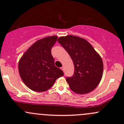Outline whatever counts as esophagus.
<instances>
[{
  "mask_svg": "<svg viewBox=\"0 0 124 124\" xmlns=\"http://www.w3.org/2000/svg\"><path fill=\"white\" fill-rule=\"evenodd\" d=\"M61 69H62V70L64 71V67H63V66H62V67H61Z\"/></svg>",
  "mask_w": 124,
  "mask_h": 124,
  "instance_id": "obj_1",
  "label": "esophagus"
}]
</instances>
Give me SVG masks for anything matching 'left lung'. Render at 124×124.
Wrapping results in <instances>:
<instances>
[{"label": "left lung", "mask_w": 124, "mask_h": 124, "mask_svg": "<svg viewBox=\"0 0 124 124\" xmlns=\"http://www.w3.org/2000/svg\"><path fill=\"white\" fill-rule=\"evenodd\" d=\"M58 42L68 53L75 67L74 74L66 81L74 93L87 94L93 91L101 79V58L87 40L73 35L60 37Z\"/></svg>", "instance_id": "8db88e82"}]
</instances>
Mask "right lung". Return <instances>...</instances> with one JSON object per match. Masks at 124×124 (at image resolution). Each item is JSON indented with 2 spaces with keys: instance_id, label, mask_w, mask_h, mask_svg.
I'll return each mask as SVG.
<instances>
[{
  "instance_id": "obj_1",
  "label": "right lung",
  "mask_w": 124,
  "mask_h": 124,
  "mask_svg": "<svg viewBox=\"0 0 124 124\" xmlns=\"http://www.w3.org/2000/svg\"><path fill=\"white\" fill-rule=\"evenodd\" d=\"M57 36L46 37L34 43L20 60L18 70L27 87L36 92L49 90L64 73L54 64L51 49Z\"/></svg>"
}]
</instances>
